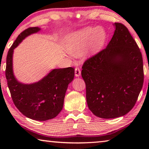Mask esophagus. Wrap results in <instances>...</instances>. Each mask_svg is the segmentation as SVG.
Here are the masks:
<instances>
[{"label":"esophagus","mask_w":149,"mask_h":149,"mask_svg":"<svg viewBox=\"0 0 149 149\" xmlns=\"http://www.w3.org/2000/svg\"><path fill=\"white\" fill-rule=\"evenodd\" d=\"M75 77H79L81 75V70L79 68H76L75 69Z\"/></svg>","instance_id":"34e87169"}]
</instances>
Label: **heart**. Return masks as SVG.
<instances>
[{"label": "heart", "mask_w": 149, "mask_h": 149, "mask_svg": "<svg viewBox=\"0 0 149 149\" xmlns=\"http://www.w3.org/2000/svg\"><path fill=\"white\" fill-rule=\"evenodd\" d=\"M105 33L101 27H87L73 33L66 38V49L74 56H80L89 45L91 52L99 50L104 44Z\"/></svg>", "instance_id": "1"}]
</instances>
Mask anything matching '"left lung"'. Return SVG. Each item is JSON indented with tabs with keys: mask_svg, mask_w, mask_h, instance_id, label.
<instances>
[{
	"mask_svg": "<svg viewBox=\"0 0 149 149\" xmlns=\"http://www.w3.org/2000/svg\"><path fill=\"white\" fill-rule=\"evenodd\" d=\"M114 33L106 49L82 66L88 107L96 116L116 118L132 109L142 89V54L124 25L115 23Z\"/></svg>",
	"mask_w": 149,
	"mask_h": 149,
	"instance_id": "left-lung-1",
	"label": "left lung"
}]
</instances>
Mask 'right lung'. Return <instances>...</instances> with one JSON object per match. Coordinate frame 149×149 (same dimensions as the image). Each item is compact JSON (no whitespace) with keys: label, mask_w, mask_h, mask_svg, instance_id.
Here are the masks:
<instances>
[{"label":"right lung","mask_w":149,"mask_h":149,"mask_svg":"<svg viewBox=\"0 0 149 149\" xmlns=\"http://www.w3.org/2000/svg\"><path fill=\"white\" fill-rule=\"evenodd\" d=\"M40 30L38 27H29L18 35L7 54L6 77L12 100L19 112L30 119L46 121L55 118L62 110L75 70L72 67L52 70L42 79L31 84L17 80L12 65L14 49L26 37Z\"/></svg>","instance_id":"obj_1"}]
</instances>
